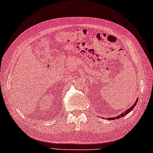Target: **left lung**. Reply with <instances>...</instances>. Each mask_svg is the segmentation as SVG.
<instances>
[{
    "mask_svg": "<svg viewBox=\"0 0 153 153\" xmlns=\"http://www.w3.org/2000/svg\"><path fill=\"white\" fill-rule=\"evenodd\" d=\"M137 101H138V100H136V102H135L134 104H133L132 107H131V108H129L128 109H127L126 111L125 112H123V113L121 114H120L119 116H117V117H111V118H109V120H115V119H119V118H121V117H124V116L126 115L127 114H128L129 112H130L131 111H132V110L133 109V108L135 107V106L136 105Z\"/></svg>",
    "mask_w": 153,
    "mask_h": 153,
    "instance_id": "obj_1",
    "label": "left lung"
}]
</instances>
